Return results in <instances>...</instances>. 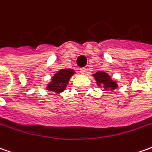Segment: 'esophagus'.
Returning <instances> with one entry per match:
<instances>
[{
    "label": "esophagus",
    "instance_id": "esophagus-1",
    "mask_svg": "<svg viewBox=\"0 0 152 152\" xmlns=\"http://www.w3.org/2000/svg\"><path fill=\"white\" fill-rule=\"evenodd\" d=\"M79 73H81V74H85V73H86V68H85V67L79 68Z\"/></svg>",
    "mask_w": 152,
    "mask_h": 152
}]
</instances>
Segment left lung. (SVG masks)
I'll return each instance as SVG.
<instances>
[{"label": "left lung", "instance_id": "obj_1", "mask_svg": "<svg viewBox=\"0 0 152 152\" xmlns=\"http://www.w3.org/2000/svg\"><path fill=\"white\" fill-rule=\"evenodd\" d=\"M93 76H94V78L96 80L97 85L98 86L104 87L106 91L108 90V89L113 91V90H115L118 87L117 83L113 81L111 79V77L107 73H104V72H97Z\"/></svg>", "mask_w": 152, "mask_h": 152}]
</instances>
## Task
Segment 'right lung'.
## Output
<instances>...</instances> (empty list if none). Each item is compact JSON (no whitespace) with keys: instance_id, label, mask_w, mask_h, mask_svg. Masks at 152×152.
<instances>
[{"instance_id":"obj_1","label":"right lung","mask_w":152,"mask_h":152,"mask_svg":"<svg viewBox=\"0 0 152 152\" xmlns=\"http://www.w3.org/2000/svg\"><path fill=\"white\" fill-rule=\"evenodd\" d=\"M74 74L73 69H61L56 73L51 79V82L47 86V90L56 94H59L65 90L72 75Z\"/></svg>"}]
</instances>
